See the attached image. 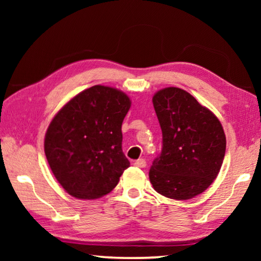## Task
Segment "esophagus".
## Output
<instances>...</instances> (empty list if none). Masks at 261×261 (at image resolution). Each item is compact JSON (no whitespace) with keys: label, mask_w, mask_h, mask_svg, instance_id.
Wrapping results in <instances>:
<instances>
[{"label":"esophagus","mask_w":261,"mask_h":261,"mask_svg":"<svg viewBox=\"0 0 261 261\" xmlns=\"http://www.w3.org/2000/svg\"><path fill=\"white\" fill-rule=\"evenodd\" d=\"M134 165L138 167H145L146 166V160L145 159H138L134 162Z\"/></svg>","instance_id":"34e87169"}]
</instances>
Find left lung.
I'll return each instance as SVG.
<instances>
[{
  "instance_id": "obj_1",
  "label": "left lung",
  "mask_w": 261,
  "mask_h": 261,
  "mask_svg": "<svg viewBox=\"0 0 261 261\" xmlns=\"http://www.w3.org/2000/svg\"><path fill=\"white\" fill-rule=\"evenodd\" d=\"M152 101L163 132V148L153 160L149 180L165 197L194 198L209 188L222 166V124L183 89H162Z\"/></svg>"
}]
</instances>
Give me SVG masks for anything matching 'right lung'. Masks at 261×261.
<instances>
[{
	"label": "right lung",
	"instance_id": "obj_1",
	"mask_svg": "<svg viewBox=\"0 0 261 261\" xmlns=\"http://www.w3.org/2000/svg\"><path fill=\"white\" fill-rule=\"evenodd\" d=\"M129 108L130 99L124 92L94 85L56 114L45 135V154L67 194L95 199L116 187L129 167L121 130Z\"/></svg>",
	"mask_w": 261,
	"mask_h": 261
}]
</instances>
